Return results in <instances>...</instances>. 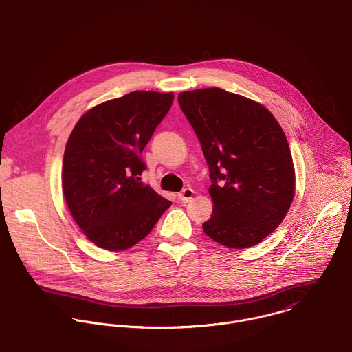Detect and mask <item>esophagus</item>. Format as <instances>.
<instances>
[{"instance_id":"1","label":"esophagus","mask_w":352,"mask_h":352,"mask_svg":"<svg viewBox=\"0 0 352 352\" xmlns=\"http://www.w3.org/2000/svg\"><path fill=\"white\" fill-rule=\"evenodd\" d=\"M193 195H195V190L190 189V188H186L184 189L179 195H178V199L182 201V203H188L193 199Z\"/></svg>"}]
</instances>
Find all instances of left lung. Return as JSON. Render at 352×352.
<instances>
[{
	"mask_svg": "<svg viewBox=\"0 0 352 352\" xmlns=\"http://www.w3.org/2000/svg\"><path fill=\"white\" fill-rule=\"evenodd\" d=\"M210 168L211 218L204 233L228 248L259 244L284 221L295 197L288 140L262 104L219 87L178 94Z\"/></svg>",
	"mask_w": 352,
	"mask_h": 352,
	"instance_id": "1",
	"label": "left lung"
}]
</instances>
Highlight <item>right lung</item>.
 Segmentation results:
<instances>
[{
	"label": "right lung",
	"instance_id": "1",
	"mask_svg": "<svg viewBox=\"0 0 352 352\" xmlns=\"http://www.w3.org/2000/svg\"><path fill=\"white\" fill-rule=\"evenodd\" d=\"M173 93L131 91L101 102L75 124L61 184L68 210L97 247L123 251L145 239L171 201L141 182V159Z\"/></svg>",
	"mask_w": 352,
	"mask_h": 352
}]
</instances>
